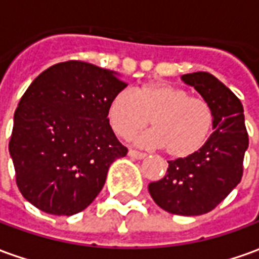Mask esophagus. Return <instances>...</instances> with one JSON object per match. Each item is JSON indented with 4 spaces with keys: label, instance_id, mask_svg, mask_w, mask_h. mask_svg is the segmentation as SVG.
I'll list each match as a JSON object with an SVG mask.
<instances>
[{
    "label": "esophagus",
    "instance_id": "obj_1",
    "mask_svg": "<svg viewBox=\"0 0 259 259\" xmlns=\"http://www.w3.org/2000/svg\"><path fill=\"white\" fill-rule=\"evenodd\" d=\"M127 155H129L130 158H135V159H143V158L146 157V154H144V152L136 151V150H129Z\"/></svg>",
    "mask_w": 259,
    "mask_h": 259
}]
</instances>
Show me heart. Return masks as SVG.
<instances>
[{"label": "heart", "instance_id": "b5f03b06", "mask_svg": "<svg viewBox=\"0 0 259 259\" xmlns=\"http://www.w3.org/2000/svg\"><path fill=\"white\" fill-rule=\"evenodd\" d=\"M107 116L113 132L123 139L140 133L151 120L154 130L137 143L163 148L175 159L200 151L211 136L215 120L208 101L169 83H147L135 94L118 93L108 105Z\"/></svg>", "mask_w": 259, "mask_h": 259}]
</instances>
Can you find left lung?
I'll list each match as a JSON object with an SVG mask.
<instances>
[{
    "instance_id": "obj_1",
    "label": "left lung",
    "mask_w": 259,
    "mask_h": 259,
    "mask_svg": "<svg viewBox=\"0 0 259 259\" xmlns=\"http://www.w3.org/2000/svg\"><path fill=\"white\" fill-rule=\"evenodd\" d=\"M182 80L212 107L213 133L194 155L168 161L166 175L148 191L166 212L195 217L212 211L240 183L248 135L241 101L213 74L195 72Z\"/></svg>"
}]
</instances>
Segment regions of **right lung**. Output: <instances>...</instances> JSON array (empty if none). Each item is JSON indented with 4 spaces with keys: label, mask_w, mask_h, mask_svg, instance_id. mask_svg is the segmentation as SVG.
<instances>
[{
    "label": "right lung",
    "mask_w": 259,
    "mask_h": 259,
    "mask_svg": "<svg viewBox=\"0 0 259 259\" xmlns=\"http://www.w3.org/2000/svg\"><path fill=\"white\" fill-rule=\"evenodd\" d=\"M126 85L116 72L81 61L53 65L33 80L9 141L16 185L30 204L70 217L94 201L111 163L127 154L107 116Z\"/></svg>",
    "instance_id": "right-lung-1"
}]
</instances>
